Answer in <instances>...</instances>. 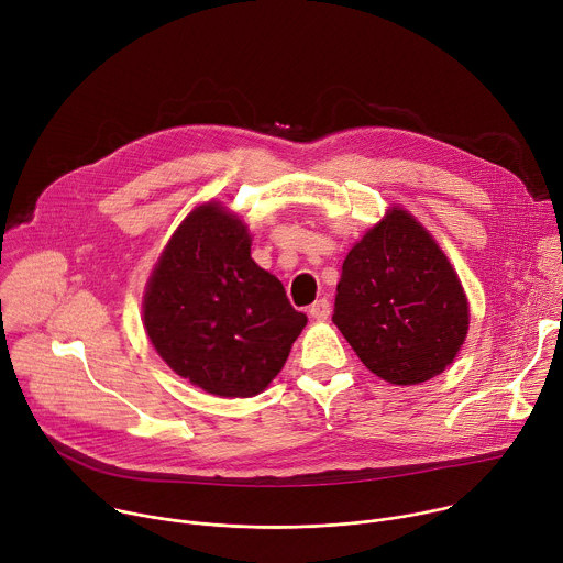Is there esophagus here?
<instances>
[{"instance_id": "esophagus-1", "label": "esophagus", "mask_w": 563, "mask_h": 563, "mask_svg": "<svg viewBox=\"0 0 563 563\" xmlns=\"http://www.w3.org/2000/svg\"><path fill=\"white\" fill-rule=\"evenodd\" d=\"M330 313H332V307H330V302L325 298H318L316 302L309 305V316L313 320H328Z\"/></svg>"}]
</instances>
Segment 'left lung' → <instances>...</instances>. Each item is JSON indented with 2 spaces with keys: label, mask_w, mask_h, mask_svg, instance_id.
Masks as SVG:
<instances>
[{
  "label": "left lung",
  "mask_w": 563,
  "mask_h": 563,
  "mask_svg": "<svg viewBox=\"0 0 563 563\" xmlns=\"http://www.w3.org/2000/svg\"><path fill=\"white\" fill-rule=\"evenodd\" d=\"M332 320L369 372L391 385H419L456 358L470 307L437 240L412 213L391 207L350 250Z\"/></svg>",
  "instance_id": "obj_1"
}]
</instances>
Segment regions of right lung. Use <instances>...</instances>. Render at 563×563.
Returning <instances> with one entry per match:
<instances>
[{"label":"right lung","mask_w":563,"mask_h":563,"mask_svg":"<svg viewBox=\"0 0 563 563\" xmlns=\"http://www.w3.org/2000/svg\"><path fill=\"white\" fill-rule=\"evenodd\" d=\"M142 320L176 374L222 398L263 391L307 325L283 283L254 263L247 224L220 202L196 207L172 235Z\"/></svg>","instance_id":"1"}]
</instances>
